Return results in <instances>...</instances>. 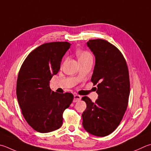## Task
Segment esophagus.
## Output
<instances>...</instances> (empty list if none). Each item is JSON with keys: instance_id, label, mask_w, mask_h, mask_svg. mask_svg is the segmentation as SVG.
Segmentation results:
<instances>
[{"instance_id": "34e87169", "label": "esophagus", "mask_w": 151, "mask_h": 151, "mask_svg": "<svg viewBox=\"0 0 151 151\" xmlns=\"http://www.w3.org/2000/svg\"><path fill=\"white\" fill-rule=\"evenodd\" d=\"M81 100V96H79L78 94H76V95L74 96V100H73L74 102H78V101Z\"/></svg>"}]
</instances>
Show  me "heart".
I'll return each mask as SVG.
<instances>
[{"label": "heart", "instance_id": "obj_1", "mask_svg": "<svg viewBox=\"0 0 151 151\" xmlns=\"http://www.w3.org/2000/svg\"><path fill=\"white\" fill-rule=\"evenodd\" d=\"M77 57L78 60H81V59H84L86 58H90V57H92V55L88 51H79L77 52Z\"/></svg>", "mask_w": 151, "mask_h": 151}]
</instances>
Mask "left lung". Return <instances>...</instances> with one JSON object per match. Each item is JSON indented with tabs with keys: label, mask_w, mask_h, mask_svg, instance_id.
Here are the masks:
<instances>
[{
	"label": "left lung",
	"mask_w": 151,
	"mask_h": 151,
	"mask_svg": "<svg viewBox=\"0 0 151 151\" xmlns=\"http://www.w3.org/2000/svg\"><path fill=\"white\" fill-rule=\"evenodd\" d=\"M87 46L95 56L91 81L97 84L98 99L82 100L86 108L82 114L83 127L98 137L111 134L117 127L127 109L130 93L128 68L121 52L106 40H90Z\"/></svg>",
	"instance_id": "1"
}]
</instances>
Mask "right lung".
<instances>
[{
	"label": "right lung",
	"instance_id": "obj_1",
	"mask_svg": "<svg viewBox=\"0 0 151 151\" xmlns=\"http://www.w3.org/2000/svg\"><path fill=\"white\" fill-rule=\"evenodd\" d=\"M70 43H46L35 49L24 61L16 84V96L24 118L34 130L49 133L63 124V114L72 103L71 93L52 91L49 81L57 75Z\"/></svg>",
	"mask_w": 151,
	"mask_h": 151
}]
</instances>
